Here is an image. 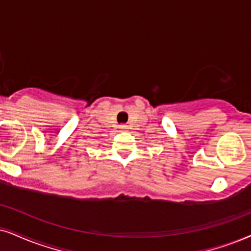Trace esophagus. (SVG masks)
Returning a JSON list of instances; mask_svg holds the SVG:
<instances>
[{"instance_id":"obj_1","label":"esophagus","mask_w":251,"mask_h":251,"mask_svg":"<svg viewBox=\"0 0 251 251\" xmlns=\"http://www.w3.org/2000/svg\"><path fill=\"white\" fill-rule=\"evenodd\" d=\"M119 127H120V131H122V132L127 131V126H126V125H120Z\"/></svg>"}]
</instances>
